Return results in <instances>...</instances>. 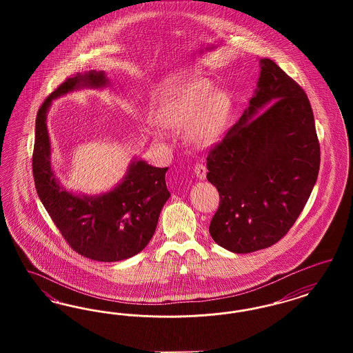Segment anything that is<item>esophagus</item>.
Returning a JSON list of instances; mask_svg holds the SVG:
<instances>
[{"instance_id":"esophagus-1","label":"esophagus","mask_w":353,"mask_h":353,"mask_svg":"<svg viewBox=\"0 0 353 353\" xmlns=\"http://www.w3.org/2000/svg\"><path fill=\"white\" fill-rule=\"evenodd\" d=\"M206 167L203 165V164H196V167H194V173H196V176L200 179V180H205V177H206Z\"/></svg>"}]
</instances>
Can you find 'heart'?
Here are the masks:
<instances>
[{"label":"heart","mask_w":353,"mask_h":353,"mask_svg":"<svg viewBox=\"0 0 353 353\" xmlns=\"http://www.w3.org/2000/svg\"><path fill=\"white\" fill-rule=\"evenodd\" d=\"M232 99L216 91L209 79L185 84L164 103L160 118L167 125H188V137L196 145L214 144L225 132L232 117Z\"/></svg>","instance_id":"b5f03b06"}]
</instances>
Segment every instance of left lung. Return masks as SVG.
<instances>
[{"label":"left lung","instance_id":"8db88e82","mask_svg":"<svg viewBox=\"0 0 353 353\" xmlns=\"http://www.w3.org/2000/svg\"><path fill=\"white\" fill-rule=\"evenodd\" d=\"M259 63L249 107L206 157V177L219 193L209 233L238 254L283 238L319 173V140L305 92L274 61Z\"/></svg>","mask_w":353,"mask_h":353}]
</instances>
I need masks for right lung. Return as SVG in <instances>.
Instances as JSON below:
<instances>
[{
    "instance_id": "obj_1",
    "label": "right lung",
    "mask_w": 353,
    "mask_h": 353,
    "mask_svg": "<svg viewBox=\"0 0 353 353\" xmlns=\"http://www.w3.org/2000/svg\"><path fill=\"white\" fill-rule=\"evenodd\" d=\"M108 79L91 70L68 78L42 103L35 120L34 184L38 197L68 246L85 258L117 262L141 252L151 241L164 203L170 196L165 173L144 160H132L123 181L99 196L66 190L51 168L46 117L51 101L71 91L103 88Z\"/></svg>"
}]
</instances>
